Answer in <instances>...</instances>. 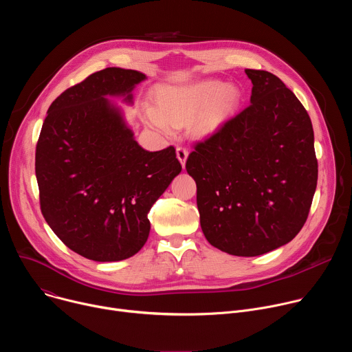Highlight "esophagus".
Instances as JSON below:
<instances>
[{
    "instance_id": "1",
    "label": "esophagus",
    "mask_w": 352,
    "mask_h": 352,
    "mask_svg": "<svg viewBox=\"0 0 352 352\" xmlns=\"http://www.w3.org/2000/svg\"><path fill=\"white\" fill-rule=\"evenodd\" d=\"M177 157H178V160L181 162V164H182V167L185 166V162H186V159H188V148L186 147H182V146H178L177 147Z\"/></svg>"
}]
</instances>
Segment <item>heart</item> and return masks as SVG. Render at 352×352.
Masks as SVG:
<instances>
[{"label":"heart","instance_id":"heart-1","mask_svg":"<svg viewBox=\"0 0 352 352\" xmlns=\"http://www.w3.org/2000/svg\"><path fill=\"white\" fill-rule=\"evenodd\" d=\"M239 89L220 80H205L184 87H164L159 91L156 107H146L148 122L160 132L168 135L174 125H179L197 116L192 121L196 135H209L238 107Z\"/></svg>","mask_w":352,"mask_h":352}]
</instances>
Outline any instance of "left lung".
I'll return each mask as SVG.
<instances>
[{
	"instance_id": "1",
	"label": "left lung",
	"mask_w": 352,
	"mask_h": 352,
	"mask_svg": "<svg viewBox=\"0 0 352 352\" xmlns=\"http://www.w3.org/2000/svg\"><path fill=\"white\" fill-rule=\"evenodd\" d=\"M250 104L193 144L186 171L196 182L206 239L235 256H259L304 227L318 184L311 118L280 78L245 69Z\"/></svg>"
}]
</instances>
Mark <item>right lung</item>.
Masks as SVG:
<instances>
[{"label": "right lung", "mask_w": 352, "mask_h": 352, "mask_svg": "<svg viewBox=\"0 0 352 352\" xmlns=\"http://www.w3.org/2000/svg\"><path fill=\"white\" fill-rule=\"evenodd\" d=\"M146 76L106 68L63 91L47 111L36 146L40 209L74 252L96 262L138 254L147 213L182 167L174 146L147 152L106 96H125Z\"/></svg>", "instance_id": "add662e5"}]
</instances>
